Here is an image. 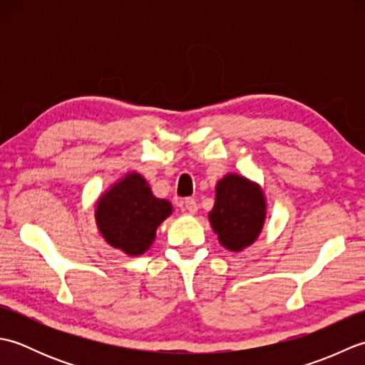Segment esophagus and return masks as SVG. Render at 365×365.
Segmentation results:
<instances>
[{
	"label": "esophagus",
	"instance_id": "esophagus-1",
	"mask_svg": "<svg viewBox=\"0 0 365 365\" xmlns=\"http://www.w3.org/2000/svg\"><path fill=\"white\" fill-rule=\"evenodd\" d=\"M183 204H185V208H187L190 213L195 215L197 212V202H196L195 197H187V199H185Z\"/></svg>",
	"mask_w": 365,
	"mask_h": 365
}]
</instances>
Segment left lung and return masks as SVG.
<instances>
[{
    "label": "left lung",
    "mask_w": 365,
    "mask_h": 365,
    "mask_svg": "<svg viewBox=\"0 0 365 365\" xmlns=\"http://www.w3.org/2000/svg\"><path fill=\"white\" fill-rule=\"evenodd\" d=\"M265 196L257 183L227 174L216 185V199L208 220L220 243L230 251H242L259 237L265 222Z\"/></svg>",
    "instance_id": "left-lung-1"
}]
</instances>
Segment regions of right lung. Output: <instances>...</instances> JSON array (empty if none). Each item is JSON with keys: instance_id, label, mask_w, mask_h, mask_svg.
<instances>
[{"instance_id": "obj_1", "label": "right lung", "mask_w": 365, "mask_h": 365, "mask_svg": "<svg viewBox=\"0 0 365 365\" xmlns=\"http://www.w3.org/2000/svg\"><path fill=\"white\" fill-rule=\"evenodd\" d=\"M173 212L166 199H158L143 175L130 173L98 199L96 220L100 234L113 247L128 255L149 250L157 227Z\"/></svg>"}]
</instances>
